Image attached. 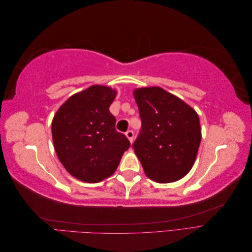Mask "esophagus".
I'll use <instances>...</instances> for the list:
<instances>
[{
    "instance_id": "1",
    "label": "esophagus",
    "mask_w": 252,
    "mask_h": 252,
    "mask_svg": "<svg viewBox=\"0 0 252 252\" xmlns=\"http://www.w3.org/2000/svg\"><path fill=\"white\" fill-rule=\"evenodd\" d=\"M125 135L127 136V139L130 141V143H132V141H133V136H134V134H133V131L132 130H128L126 133H125Z\"/></svg>"
}]
</instances>
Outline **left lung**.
<instances>
[{"label": "left lung", "mask_w": 252, "mask_h": 252, "mask_svg": "<svg viewBox=\"0 0 252 252\" xmlns=\"http://www.w3.org/2000/svg\"><path fill=\"white\" fill-rule=\"evenodd\" d=\"M142 129L133 143L145 174L158 183L179 181L191 170L202 139L199 116L161 87L133 90Z\"/></svg>", "instance_id": "8db88e82"}]
</instances>
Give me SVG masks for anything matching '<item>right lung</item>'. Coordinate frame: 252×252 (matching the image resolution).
Listing matches in <instances>:
<instances>
[{
  "instance_id": "obj_1",
  "label": "right lung",
  "mask_w": 252,
  "mask_h": 252,
  "mask_svg": "<svg viewBox=\"0 0 252 252\" xmlns=\"http://www.w3.org/2000/svg\"><path fill=\"white\" fill-rule=\"evenodd\" d=\"M116 95L108 86L93 85L71 95L53 117L57 156L75 179L97 183L109 178L130 147L126 136L116 130V118L109 111Z\"/></svg>"
}]
</instances>
